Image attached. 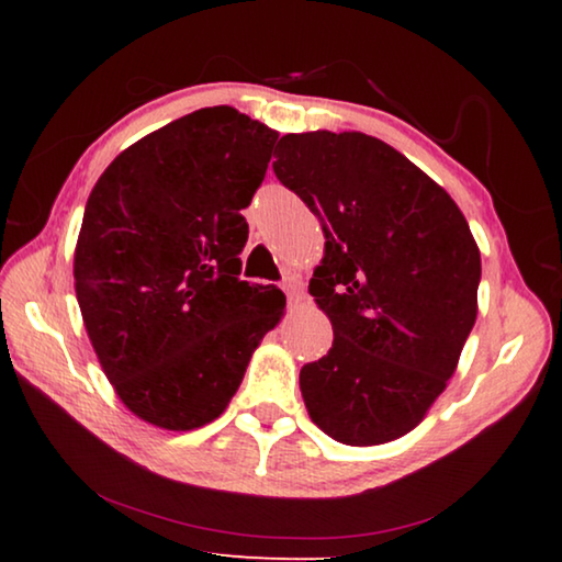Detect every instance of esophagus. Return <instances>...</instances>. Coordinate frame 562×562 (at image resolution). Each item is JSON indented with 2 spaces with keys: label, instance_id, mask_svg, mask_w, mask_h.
Instances as JSON below:
<instances>
[{
  "label": "esophagus",
  "instance_id": "34e87169",
  "mask_svg": "<svg viewBox=\"0 0 562 562\" xmlns=\"http://www.w3.org/2000/svg\"><path fill=\"white\" fill-rule=\"evenodd\" d=\"M282 290H284V294H288L290 302H300L302 294H304V284L297 278V274H290V278H284Z\"/></svg>",
  "mask_w": 562,
  "mask_h": 562
}]
</instances>
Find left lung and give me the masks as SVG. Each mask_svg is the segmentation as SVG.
<instances>
[{
    "label": "left lung",
    "mask_w": 562,
    "mask_h": 562,
    "mask_svg": "<svg viewBox=\"0 0 562 562\" xmlns=\"http://www.w3.org/2000/svg\"><path fill=\"white\" fill-rule=\"evenodd\" d=\"M274 158L325 233L310 294L335 341L302 367L304 406L339 443L402 439L449 384L479 315L471 227L436 180L367 133H288Z\"/></svg>",
    "instance_id": "obj_1"
}]
</instances>
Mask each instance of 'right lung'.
<instances>
[{
    "instance_id": "obj_1",
    "label": "right lung",
    "mask_w": 562,
    "mask_h": 562,
    "mask_svg": "<svg viewBox=\"0 0 562 562\" xmlns=\"http://www.w3.org/2000/svg\"><path fill=\"white\" fill-rule=\"evenodd\" d=\"M280 133L213 106L148 133L93 186L74 288L99 364L123 406L168 431L215 422L284 294L250 284L240 252Z\"/></svg>"
}]
</instances>
